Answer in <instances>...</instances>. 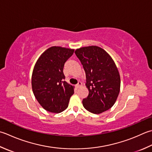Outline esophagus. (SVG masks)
Listing matches in <instances>:
<instances>
[{
	"mask_svg": "<svg viewBox=\"0 0 152 152\" xmlns=\"http://www.w3.org/2000/svg\"><path fill=\"white\" fill-rule=\"evenodd\" d=\"M82 86V83L80 82H79L78 83V84H77L76 85V87L77 88H78L80 87V86Z\"/></svg>",
	"mask_w": 152,
	"mask_h": 152,
	"instance_id": "34e87169",
	"label": "esophagus"
}]
</instances>
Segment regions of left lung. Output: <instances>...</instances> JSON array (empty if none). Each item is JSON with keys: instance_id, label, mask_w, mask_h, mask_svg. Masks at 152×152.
Wrapping results in <instances>:
<instances>
[{"instance_id": "1", "label": "left lung", "mask_w": 152, "mask_h": 152, "mask_svg": "<svg viewBox=\"0 0 152 152\" xmlns=\"http://www.w3.org/2000/svg\"><path fill=\"white\" fill-rule=\"evenodd\" d=\"M75 54L85 70L89 91L82 101L83 106L94 114L107 111L116 102L121 88L120 74L114 61L97 46L77 49Z\"/></svg>"}]
</instances>
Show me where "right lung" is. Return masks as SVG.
<instances>
[{"mask_svg":"<svg viewBox=\"0 0 152 152\" xmlns=\"http://www.w3.org/2000/svg\"><path fill=\"white\" fill-rule=\"evenodd\" d=\"M74 50L53 46L47 49L35 63L31 77L34 94L46 111L59 113L68 106L74 87L64 81V63Z\"/></svg>","mask_w":152,"mask_h":152,"instance_id":"add662e5","label":"right lung"}]
</instances>
